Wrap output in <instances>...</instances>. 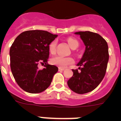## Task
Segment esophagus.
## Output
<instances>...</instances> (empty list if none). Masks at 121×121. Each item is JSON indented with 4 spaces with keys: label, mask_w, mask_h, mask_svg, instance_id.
Instances as JSON below:
<instances>
[{
    "label": "esophagus",
    "mask_w": 121,
    "mask_h": 121,
    "mask_svg": "<svg viewBox=\"0 0 121 121\" xmlns=\"http://www.w3.org/2000/svg\"><path fill=\"white\" fill-rule=\"evenodd\" d=\"M59 71H60V72H63V70H64V69H63V68H59Z\"/></svg>",
    "instance_id": "esophagus-1"
}]
</instances>
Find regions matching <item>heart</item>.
I'll list each match as a JSON object with an SVG mask.
<instances>
[{"label":"heart","mask_w":121,"mask_h":121,"mask_svg":"<svg viewBox=\"0 0 121 121\" xmlns=\"http://www.w3.org/2000/svg\"><path fill=\"white\" fill-rule=\"evenodd\" d=\"M68 43L71 48L73 49H77L79 43L75 39L69 38L68 39ZM56 41H53L50 43L49 46V52L54 55L56 53ZM51 63L54 65L58 66L61 68H65L69 65L73 64L74 63V60L71 57H64L62 56H56L53 57L51 60Z\"/></svg>","instance_id":"1"}]
</instances>
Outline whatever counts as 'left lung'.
Returning a JSON list of instances; mask_svg holds the SVG:
<instances>
[{
  "label": "left lung",
  "instance_id": "obj_1",
  "mask_svg": "<svg viewBox=\"0 0 121 121\" xmlns=\"http://www.w3.org/2000/svg\"><path fill=\"white\" fill-rule=\"evenodd\" d=\"M75 34L79 35L85 49L77 64L81 71L72 70L73 75L67 83L72 91L83 94L94 90L103 80L109 61L108 45L106 41L97 33L80 31Z\"/></svg>",
  "mask_w": 121,
  "mask_h": 121
}]
</instances>
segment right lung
<instances>
[{"label":"right lung","mask_w":121,"mask_h":121,"mask_svg":"<svg viewBox=\"0 0 121 121\" xmlns=\"http://www.w3.org/2000/svg\"><path fill=\"white\" fill-rule=\"evenodd\" d=\"M58 36L48 31L31 30L20 34L10 48V68L14 79L24 91L43 92L50 85L58 67L48 63L49 46ZM45 64L41 70L39 63Z\"/></svg>","instance_id":"obj_1"}]
</instances>
